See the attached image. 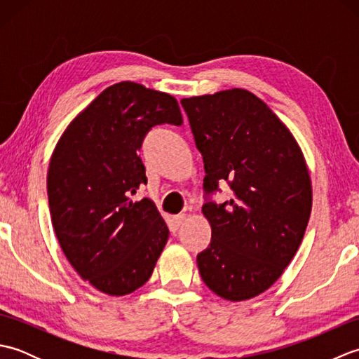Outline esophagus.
<instances>
[{
  "label": "esophagus",
  "instance_id": "34e87169",
  "mask_svg": "<svg viewBox=\"0 0 359 359\" xmlns=\"http://www.w3.org/2000/svg\"><path fill=\"white\" fill-rule=\"evenodd\" d=\"M185 215H177V216H172L171 217V222H170V226H171V230L172 231H175V230H179V226H182V224L185 222Z\"/></svg>",
  "mask_w": 359,
  "mask_h": 359
}]
</instances>
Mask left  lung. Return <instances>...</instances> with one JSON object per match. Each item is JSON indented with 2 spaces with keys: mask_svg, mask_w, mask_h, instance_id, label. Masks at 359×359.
<instances>
[{
  "mask_svg": "<svg viewBox=\"0 0 359 359\" xmlns=\"http://www.w3.org/2000/svg\"><path fill=\"white\" fill-rule=\"evenodd\" d=\"M203 157L202 211L211 242L197 255L205 284L228 301L270 288L299 248L311 211V182L299 144L269 106L245 89L184 98ZM226 181L232 199L209 197Z\"/></svg>",
  "mask_w": 359,
  "mask_h": 359,
  "instance_id": "obj_1",
  "label": "left lung"
}]
</instances>
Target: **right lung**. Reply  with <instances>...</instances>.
Segmentation results:
<instances>
[{
	"label": "right lung",
	"instance_id": "1",
	"mask_svg": "<svg viewBox=\"0 0 359 359\" xmlns=\"http://www.w3.org/2000/svg\"><path fill=\"white\" fill-rule=\"evenodd\" d=\"M184 123L170 94L121 81L106 88L60 137L48 171L52 225L80 276L111 296L147 282L170 236L151 199L140 151L152 126Z\"/></svg>",
	"mask_w": 359,
	"mask_h": 359
}]
</instances>
